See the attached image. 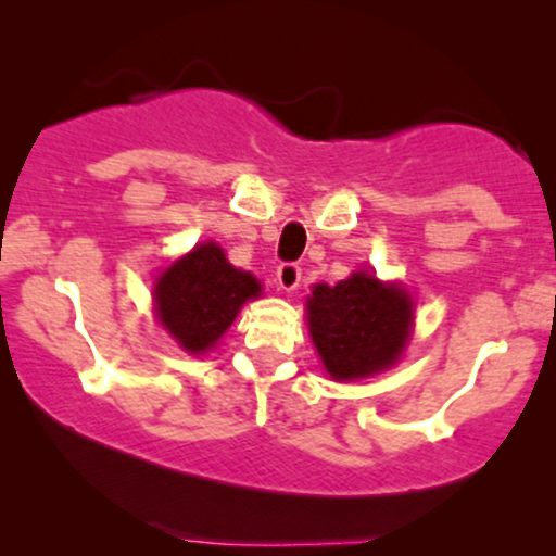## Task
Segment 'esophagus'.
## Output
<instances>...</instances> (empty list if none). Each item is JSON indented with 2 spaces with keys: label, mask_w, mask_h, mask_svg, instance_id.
Segmentation results:
<instances>
[{
  "label": "esophagus",
  "mask_w": 556,
  "mask_h": 556,
  "mask_svg": "<svg viewBox=\"0 0 556 556\" xmlns=\"http://www.w3.org/2000/svg\"><path fill=\"white\" fill-rule=\"evenodd\" d=\"M300 274H303L300 264H295V261H282V264L277 266V285L287 292L295 290V287L300 285Z\"/></svg>",
  "instance_id": "obj_1"
}]
</instances>
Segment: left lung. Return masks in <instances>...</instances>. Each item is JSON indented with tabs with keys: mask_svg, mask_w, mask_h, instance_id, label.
I'll return each mask as SVG.
<instances>
[{
	"mask_svg": "<svg viewBox=\"0 0 556 556\" xmlns=\"http://www.w3.org/2000/svg\"><path fill=\"white\" fill-rule=\"evenodd\" d=\"M413 303L400 287L353 274L344 282L316 285L308 300L311 337L334 379H361L392 366L410 334Z\"/></svg>",
	"mask_w": 556,
	"mask_h": 556,
	"instance_id": "obj_1",
	"label": "left lung"
}]
</instances>
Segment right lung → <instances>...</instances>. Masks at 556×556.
<instances>
[{"mask_svg": "<svg viewBox=\"0 0 556 556\" xmlns=\"http://www.w3.org/2000/svg\"><path fill=\"white\" fill-rule=\"evenodd\" d=\"M258 292L251 274L235 269L219 245L206 242L159 277V321L188 353H203L225 334L242 303Z\"/></svg>", "mask_w": 556, "mask_h": 556, "instance_id": "obj_1", "label": "right lung"}]
</instances>
